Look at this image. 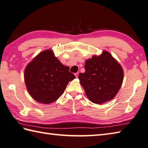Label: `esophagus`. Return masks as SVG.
Segmentation results:
<instances>
[{
	"label": "esophagus",
	"mask_w": 148,
	"mask_h": 148,
	"mask_svg": "<svg viewBox=\"0 0 148 148\" xmlns=\"http://www.w3.org/2000/svg\"><path fill=\"white\" fill-rule=\"evenodd\" d=\"M75 77H76L77 78L78 77V73H75Z\"/></svg>",
	"instance_id": "1"
}]
</instances>
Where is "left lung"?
Listing matches in <instances>:
<instances>
[{
    "label": "left lung",
    "instance_id": "1",
    "mask_svg": "<svg viewBox=\"0 0 148 148\" xmlns=\"http://www.w3.org/2000/svg\"><path fill=\"white\" fill-rule=\"evenodd\" d=\"M86 71L78 75L80 84L90 101L101 104L113 99L121 87L123 70L116 60L106 51L87 59Z\"/></svg>",
    "mask_w": 148,
    "mask_h": 148
}]
</instances>
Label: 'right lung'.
<instances>
[{
	"label": "right lung",
	"mask_w": 148,
	"mask_h": 148,
	"mask_svg": "<svg viewBox=\"0 0 148 148\" xmlns=\"http://www.w3.org/2000/svg\"><path fill=\"white\" fill-rule=\"evenodd\" d=\"M75 78L51 50L36 56L25 68L24 79L30 95L41 103L49 104L61 96L70 81Z\"/></svg>",
	"instance_id": "obj_1"
}]
</instances>
